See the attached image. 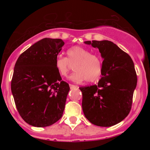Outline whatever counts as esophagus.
<instances>
[{"label": "esophagus", "instance_id": "34e87169", "mask_svg": "<svg viewBox=\"0 0 150 150\" xmlns=\"http://www.w3.org/2000/svg\"><path fill=\"white\" fill-rule=\"evenodd\" d=\"M69 86H70V89L76 88V86H75V85H71V84H70Z\"/></svg>", "mask_w": 150, "mask_h": 150}]
</instances>
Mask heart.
Segmentation results:
<instances>
[{
  "mask_svg": "<svg viewBox=\"0 0 150 150\" xmlns=\"http://www.w3.org/2000/svg\"><path fill=\"white\" fill-rule=\"evenodd\" d=\"M67 58L58 56L55 61V68L61 77H66L70 69V64L75 63V71L69 78L75 82L85 80L93 82L97 80L102 73L103 64L101 58L92 54L88 49L75 46L66 51Z\"/></svg>",
  "mask_w": 150,
  "mask_h": 150,
  "instance_id": "obj_1",
  "label": "heart"
}]
</instances>
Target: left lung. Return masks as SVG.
I'll return each mask as SVG.
<instances>
[{
  "mask_svg": "<svg viewBox=\"0 0 150 150\" xmlns=\"http://www.w3.org/2000/svg\"><path fill=\"white\" fill-rule=\"evenodd\" d=\"M85 44L97 48L104 61L97 85L80 87L83 113L92 124L112 126L124 119L131 109L137 81L133 61L110 41H87Z\"/></svg>",
  "mask_w": 150,
  "mask_h": 150,
  "instance_id": "8db88e82",
  "label": "left lung"
}]
</instances>
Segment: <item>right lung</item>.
I'll use <instances>...</instances> for the list:
<instances>
[{
    "label": "right lung",
    "instance_id": "right-lung-1",
    "mask_svg": "<svg viewBox=\"0 0 150 150\" xmlns=\"http://www.w3.org/2000/svg\"><path fill=\"white\" fill-rule=\"evenodd\" d=\"M64 45L61 39L44 38L19 56L15 65L11 91L15 106L26 123L46 127L63 116L70 87L55 68Z\"/></svg>",
    "mask_w": 150,
    "mask_h": 150
}]
</instances>
